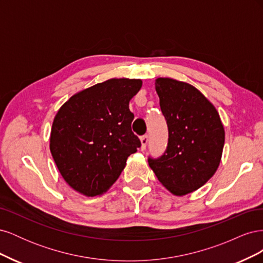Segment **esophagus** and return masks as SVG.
<instances>
[{"label":"esophagus","instance_id":"esophagus-1","mask_svg":"<svg viewBox=\"0 0 263 263\" xmlns=\"http://www.w3.org/2000/svg\"><path fill=\"white\" fill-rule=\"evenodd\" d=\"M140 142H141V150H145L146 147H147V144H148V136H147V135H145V136H142L140 138Z\"/></svg>","mask_w":263,"mask_h":263}]
</instances>
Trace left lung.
Returning <instances> with one entry per match:
<instances>
[{
    "mask_svg": "<svg viewBox=\"0 0 263 263\" xmlns=\"http://www.w3.org/2000/svg\"><path fill=\"white\" fill-rule=\"evenodd\" d=\"M156 91L168 124L164 154L149 158V166L173 195L203 186L216 172L225 142L217 109L196 87L170 78H158Z\"/></svg>",
    "mask_w": 263,
    "mask_h": 263,
    "instance_id": "left-lung-1",
    "label": "left lung"
}]
</instances>
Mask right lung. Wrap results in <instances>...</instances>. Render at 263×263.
<instances>
[{
	"mask_svg": "<svg viewBox=\"0 0 263 263\" xmlns=\"http://www.w3.org/2000/svg\"><path fill=\"white\" fill-rule=\"evenodd\" d=\"M141 85L139 79H109L76 93L55 114L50 151L62 178L77 192L105 193L140 147L132 132L129 101Z\"/></svg>",
	"mask_w": 263,
	"mask_h": 263,
	"instance_id": "1",
	"label": "right lung"
}]
</instances>
